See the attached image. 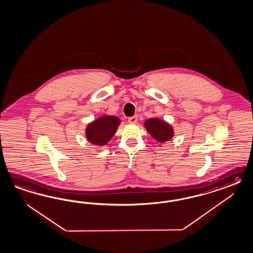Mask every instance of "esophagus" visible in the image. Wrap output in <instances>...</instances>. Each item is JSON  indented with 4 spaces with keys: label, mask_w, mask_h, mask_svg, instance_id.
I'll return each instance as SVG.
<instances>
[{
    "label": "esophagus",
    "mask_w": 253,
    "mask_h": 253,
    "mask_svg": "<svg viewBox=\"0 0 253 253\" xmlns=\"http://www.w3.org/2000/svg\"><path fill=\"white\" fill-rule=\"evenodd\" d=\"M137 122H138V117L136 115L131 116L128 118V123H130V124H136Z\"/></svg>",
    "instance_id": "1"
}]
</instances>
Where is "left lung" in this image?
<instances>
[{
    "label": "left lung",
    "mask_w": 253,
    "mask_h": 253,
    "mask_svg": "<svg viewBox=\"0 0 253 253\" xmlns=\"http://www.w3.org/2000/svg\"><path fill=\"white\" fill-rule=\"evenodd\" d=\"M145 127L148 132L156 140L164 142L168 141L173 137V129L168 123L164 122L160 119L151 118L145 122Z\"/></svg>",
    "instance_id": "8db88e82"
}]
</instances>
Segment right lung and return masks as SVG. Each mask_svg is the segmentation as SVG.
<instances>
[{"instance_id":"obj_1","label":"right lung","mask_w":253,"mask_h":253,"mask_svg":"<svg viewBox=\"0 0 253 253\" xmlns=\"http://www.w3.org/2000/svg\"><path fill=\"white\" fill-rule=\"evenodd\" d=\"M119 124L120 119L116 116H102L87 126L86 138L95 145H105L114 136Z\"/></svg>"}]
</instances>
